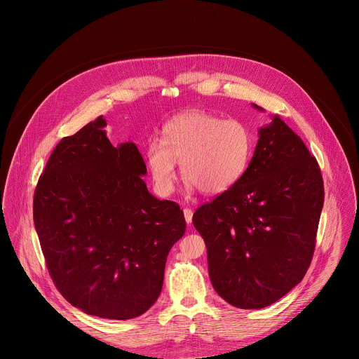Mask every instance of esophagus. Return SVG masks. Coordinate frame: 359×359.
<instances>
[{
	"instance_id": "esophagus-1",
	"label": "esophagus",
	"mask_w": 359,
	"mask_h": 359,
	"mask_svg": "<svg viewBox=\"0 0 359 359\" xmlns=\"http://www.w3.org/2000/svg\"><path fill=\"white\" fill-rule=\"evenodd\" d=\"M184 215H185V221L188 224L192 222V217H194V211L191 208H184Z\"/></svg>"
}]
</instances>
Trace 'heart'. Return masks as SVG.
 I'll return each instance as SVG.
<instances>
[{
  "label": "heart",
  "instance_id": "b5f03b06",
  "mask_svg": "<svg viewBox=\"0 0 359 359\" xmlns=\"http://www.w3.org/2000/svg\"><path fill=\"white\" fill-rule=\"evenodd\" d=\"M255 154V134L242 120L192 110L174 117L154 140L147 163L160 195H171L177 184V161L191 189L221 195L246 174Z\"/></svg>",
  "mask_w": 359,
  "mask_h": 359
}]
</instances>
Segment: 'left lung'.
<instances>
[{
	"label": "left lung",
	"mask_w": 359,
	"mask_h": 359,
	"mask_svg": "<svg viewBox=\"0 0 359 359\" xmlns=\"http://www.w3.org/2000/svg\"><path fill=\"white\" fill-rule=\"evenodd\" d=\"M258 135L243 178L192 218L214 290L242 309L268 307L302 282L325 198L316 158L283 120Z\"/></svg>",
	"instance_id": "left-lung-1"
}]
</instances>
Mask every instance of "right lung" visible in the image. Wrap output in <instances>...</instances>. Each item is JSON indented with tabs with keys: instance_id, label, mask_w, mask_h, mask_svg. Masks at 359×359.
<instances>
[{
	"instance_id": "right-lung-1",
	"label": "right lung",
	"mask_w": 359,
	"mask_h": 359,
	"mask_svg": "<svg viewBox=\"0 0 359 359\" xmlns=\"http://www.w3.org/2000/svg\"><path fill=\"white\" fill-rule=\"evenodd\" d=\"M100 116L53 149L33 218L48 272L74 307L126 320L157 300L168 252L185 233L180 205L148 192L138 148H114Z\"/></svg>"
}]
</instances>
